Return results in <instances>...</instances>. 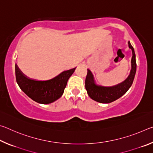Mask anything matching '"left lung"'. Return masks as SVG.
Returning a JSON list of instances; mask_svg holds the SVG:
<instances>
[{"label":"left lung","instance_id":"8db88e82","mask_svg":"<svg viewBox=\"0 0 153 153\" xmlns=\"http://www.w3.org/2000/svg\"><path fill=\"white\" fill-rule=\"evenodd\" d=\"M129 47L132 51L131 58V69L130 74L125 81L120 84L112 87L98 86L94 84L92 74L89 69H88L87 76L85 81V87L87 93L92 100L101 103H109L118 99L128 91L132 84L136 71V55L133 46L128 42Z\"/></svg>","mask_w":153,"mask_h":153}]
</instances>
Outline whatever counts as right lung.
I'll return each instance as SVG.
<instances>
[{"label":"right lung","mask_w":153,"mask_h":153,"mask_svg":"<svg viewBox=\"0 0 153 153\" xmlns=\"http://www.w3.org/2000/svg\"><path fill=\"white\" fill-rule=\"evenodd\" d=\"M75 69L76 68L63 71L55 78L47 81H36L23 75L15 65V77L20 88L30 98L41 104H49L63 94L67 81Z\"/></svg>","instance_id":"1"}]
</instances>
